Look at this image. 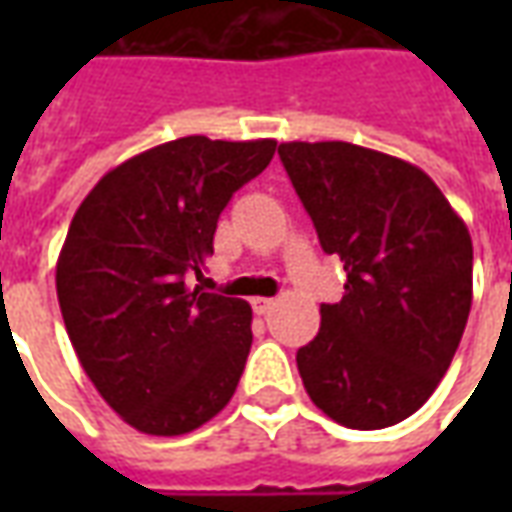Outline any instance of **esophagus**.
<instances>
[{"label":"esophagus","instance_id":"1","mask_svg":"<svg viewBox=\"0 0 512 512\" xmlns=\"http://www.w3.org/2000/svg\"><path fill=\"white\" fill-rule=\"evenodd\" d=\"M274 304H277L274 299H266V296H255V299H252V310H255L257 315H268Z\"/></svg>","mask_w":512,"mask_h":512}]
</instances>
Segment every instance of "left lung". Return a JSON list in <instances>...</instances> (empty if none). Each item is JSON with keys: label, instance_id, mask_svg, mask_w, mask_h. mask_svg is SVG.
<instances>
[{"label": "left lung", "instance_id": "1", "mask_svg": "<svg viewBox=\"0 0 512 512\" xmlns=\"http://www.w3.org/2000/svg\"><path fill=\"white\" fill-rule=\"evenodd\" d=\"M279 158L345 296L321 304L299 348L304 389L326 417L378 430L433 395L472 310V235L433 180L403 158L351 142H282Z\"/></svg>", "mask_w": 512, "mask_h": 512}]
</instances>
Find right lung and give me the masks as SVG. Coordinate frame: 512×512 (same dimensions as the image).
<instances>
[{
    "instance_id": "right-lung-1",
    "label": "right lung",
    "mask_w": 512,
    "mask_h": 512,
    "mask_svg": "<svg viewBox=\"0 0 512 512\" xmlns=\"http://www.w3.org/2000/svg\"><path fill=\"white\" fill-rule=\"evenodd\" d=\"M274 150L180 136L109 169L73 213L57 260L62 321L87 378L139 433H191L233 397L252 307L186 288V274H200L219 213Z\"/></svg>"
}]
</instances>
